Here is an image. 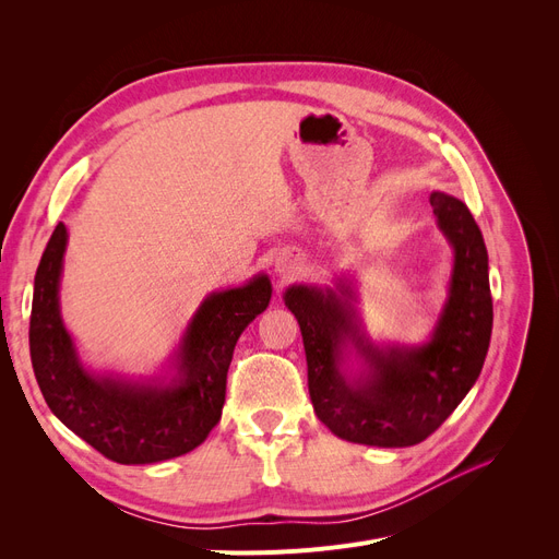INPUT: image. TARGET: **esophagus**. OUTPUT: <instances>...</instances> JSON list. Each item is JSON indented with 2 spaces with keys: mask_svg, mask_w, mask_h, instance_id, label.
Here are the masks:
<instances>
[{
  "mask_svg": "<svg viewBox=\"0 0 559 559\" xmlns=\"http://www.w3.org/2000/svg\"><path fill=\"white\" fill-rule=\"evenodd\" d=\"M278 272H281L283 276H289V274H292V267H287V264H281Z\"/></svg>",
  "mask_w": 559,
  "mask_h": 559,
  "instance_id": "esophagus-1",
  "label": "esophagus"
}]
</instances>
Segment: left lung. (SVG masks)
<instances>
[{
  "label": "left lung",
  "mask_w": 559,
  "mask_h": 559,
  "mask_svg": "<svg viewBox=\"0 0 559 559\" xmlns=\"http://www.w3.org/2000/svg\"><path fill=\"white\" fill-rule=\"evenodd\" d=\"M430 205L453 249V270L428 342L376 344L346 278L335 287L289 285L283 295L304 335L314 413L346 442L380 449L424 442L451 417L485 365L493 308L483 233L460 199L432 192ZM350 353L361 360L358 370L347 367Z\"/></svg>",
  "instance_id": "8db88e82"
}]
</instances>
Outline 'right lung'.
<instances>
[{"label": "right lung", "mask_w": 559, "mask_h": 559, "mask_svg": "<svg viewBox=\"0 0 559 559\" xmlns=\"http://www.w3.org/2000/svg\"><path fill=\"white\" fill-rule=\"evenodd\" d=\"M66 247L68 228L58 222L38 264L28 324L32 365L49 409L112 462L154 464L190 453L222 417L233 348L270 306V276L205 297L174 350L171 373L131 380L93 373L76 354L58 297Z\"/></svg>", "instance_id": "1"}]
</instances>
